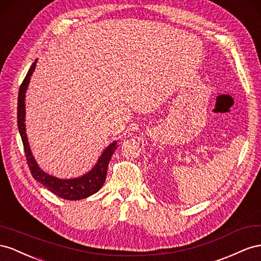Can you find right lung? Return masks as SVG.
<instances>
[{
  "mask_svg": "<svg viewBox=\"0 0 261 261\" xmlns=\"http://www.w3.org/2000/svg\"><path fill=\"white\" fill-rule=\"evenodd\" d=\"M36 62L37 60L32 64L31 69H29L23 83H21L19 87L17 99V124L21 141H23L28 167L31 169V173L35 178V180L40 182L42 186H44V187L51 192H54L58 197L66 200L85 199L97 192L101 188L103 182H105L109 161L111 160V156H113L116 148L118 147L117 141L110 143L106 147V150H103L98 162L96 163V165L93 167V169L89 170L87 174L83 175L82 177L72 178V179H60V178H57L55 176H51L47 173H44L38 166V164H37L32 154L25 126V93L29 82H31L32 74L35 71Z\"/></svg>",
  "mask_w": 261,
  "mask_h": 261,
  "instance_id": "add662e5",
  "label": "right lung"
}]
</instances>
